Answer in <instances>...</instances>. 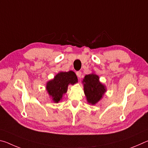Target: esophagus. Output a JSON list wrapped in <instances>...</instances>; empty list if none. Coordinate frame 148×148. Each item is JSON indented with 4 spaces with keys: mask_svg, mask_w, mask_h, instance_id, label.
<instances>
[{
    "mask_svg": "<svg viewBox=\"0 0 148 148\" xmlns=\"http://www.w3.org/2000/svg\"><path fill=\"white\" fill-rule=\"evenodd\" d=\"M76 75L78 77H80L82 76V72L81 71H77L76 72Z\"/></svg>",
    "mask_w": 148,
    "mask_h": 148,
    "instance_id": "1",
    "label": "esophagus"
}]
</instances>
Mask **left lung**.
I'll list each match as a JSON object with an SVG mask.
<instances>
[{
	"label": "left lung",
	"instance_id": "8db88e82",
	"mask_svg": "<svg viewBox=\"0 0 148 148\" xmlns=\"http://www.w3.org/2000/svg\"><path fill=\"white\" fill-rule=\"evenodd\" d=\"M82 83L87 101L92 105L97 104L106 91V86L100 82L99 76L94 73L86 75Z\"/></svg>",
	"mask_w": 148,
	"mask_h": 148
}]
</instances>
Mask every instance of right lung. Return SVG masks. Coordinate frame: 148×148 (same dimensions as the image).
<instances>
[{"label":"right lung","mask_w":148,"mask_h":148,"mask_svg":"<svg viewBox=\"0 0 148 148\" xmlns=\"http://www.w3.org/2000/svg\"><path fill=\"white\" fill-rule=\"evenodd\" d=\"M77 82V77L73 71L60 72L53 79L47 82L46 90L52 101L58 103L67 92L69 85H74Z\"/></svg>","instance_id":"obj_1"}]
</instances>
